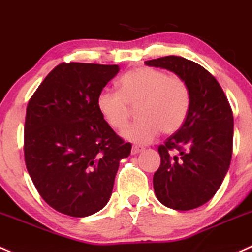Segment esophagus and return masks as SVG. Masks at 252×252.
Returning <instances> with one entry per match:
<instances>
[{"instance_id":"1","label":"esophagus","mask_w":252,"mask_h":252,"mask_svg":"<svg viewBox=\"0 0 252 252\" xmlns=\"http://www.w3.org/2000/svg\"><path fill=\"white\" fill-rule=\"evenodd\" d=\"M142 150H144V148L140 146H133L131 147V155H137V153L141 152Z\"/></svg>"}]
</instances>
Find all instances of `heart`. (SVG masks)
I'll list each match as a JSON object with an SVG mask.
<instances>
[{
	"label": "heart",
	"mask_w": 252,
	"mask_h": 252,
	"mask_svg": "<svg viewBox=\"0 0 252 252\" xmlns=\"http://www.w3.org/2000/svg\"><path fill=\"white\" fill-rule=\"evenodd\" d=\"M96 105L106 123L115 130L126 128L131 116L130 107L137 106L139 121L130 124L123 136L135 144L146 145L160 130L173 134L184 126L190 108V89L181 76L144 66L122 76L118 91L100 92Z\"/></svg>",
	"instance_id": "1"
}]
</instances>
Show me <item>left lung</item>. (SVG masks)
Segmentation results:
<instances>
[{
    "label": "left lung",
    "instance_id": "obj_1",
    "mask_svg": "<svg viewBox=\"0 0 252 252\" xmlns=\"http://www.w3.org/2000/svg\"><path fill=\"white\" fill-rule=\"evenodd\" d=\"M181 76L190 89L184 126L158 146L160 165L153 175L158 200L174 210H192L211 199L232 159L233 112L216 78L182 57L145 62Z\"/></svg>",
    "mask_w": 252,
    "mask_h": 252
}]
</instances>
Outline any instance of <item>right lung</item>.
<instances>
[{
	"label": "right lung",
	"instance_id": "1",
	"mask_svg": "<svg viewBox=\"0 0 252 252\" xmlns=\"http://www.w3.org/2000/svg\"><path fill=\"white\" fill-rule=\"evenodd\" d=\"M118 65L62 63L29 100L24 156L39 195L59 213L86 217L112 194L119 161L131 145L100 115L96 99Z\"/></svg>",
	"mask_w": 252,
	"mask_h": 252
}]
</instances>
